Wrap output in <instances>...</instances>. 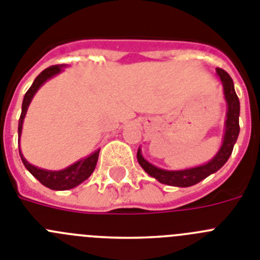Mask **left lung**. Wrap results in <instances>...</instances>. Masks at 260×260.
Masks as SVG:
<instances>
[{
    "instance_id": "left-lung-1",
    "label": "left lung",
    "mask_w": 260,
    "mask_h": 260,
    "mask_svg": "<svg viewBox=\"0 0 260 260\" xmlns=\"http://www.w3.org/2000/svg\"><path fill=\"white\" fill-rule=\"evenodd\" d=\"M216 72H217V76L220 77L222 87H224V98L228 106L222 145L211 161L204 165H200V166H196V168L184 169V170H165V169L157 168V166L146 161L141 154V149L139 148L137 161H139L140 166L150 177L155 178L159 183L174 187L193 186V184L199 183L207 177H209L211 174L220 170L226 164L230 154L233 152L234 144H236L239 135V99L236 94V90H234L232 77L221 68H217Z\"/></svg>"
}]
</instances>
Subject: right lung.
<instances>
[{
  "instance_id": "1",
  "label": "right lung",
  "mask_w": 260,
  "mask_h": 260,
  "mask_svg": "<svg viewBox=\"0 0 260 260\" xmlns=\"http://www.w3.org/2000/svg\"><path fill=\"white\" fill-rule=\"evenodd\" d=\"M65 67H67V65H53V67H49L47 68V69H44L39 76L36 77L30 89L27 90V92L24 94L23 102H22V114L21 117H19V123H18V136H19V139H21L22 135V127H23L24 116H26L28 106H30L31 101H32L36 91H38L49 78L55 77L56 74H58L60 72L64 71ZM18 143H19V140H18ZM19 155H21V159L22 162H23L24 168L30 171L43 186L48 187V188L51 189H55V191H65V189L74 188V187H77L78 184L82 183V182H85V180L91 175L92 171H94V169H95L96 166V162H98L99 149L95 150V152H92L91 154L87 155V157L80 159V161L74 162L71 166H68V168L62 169V170L57 171L36 168V166L31 165L30 162H27V159L23 157L21 150H19Z\"/></svg>"
}]
</instances>
